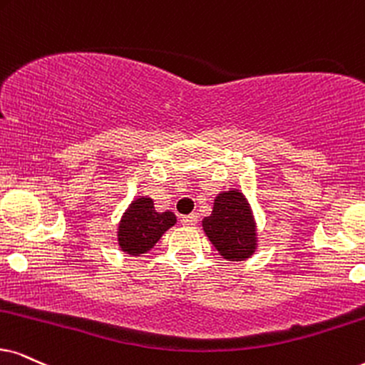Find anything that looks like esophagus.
Returning <instances> with one entry per match:
<instances>
[{
    "instance_id": "obj_1",
    "label": "esophagus",
    "mask_w": 365,
    "mask_h": 365,
    "mask_svg": "<svg viewBox=\"0 0 365 365\" xmlns=\"http://www.w3.org/2000/svg\"><path fill=\"white\" fill-rule=\"evenodd\" d=\"M197 220H198L197 214H188V215H183L180 222H182L183 225H195Z\"/></svg>"
}]
</instances>
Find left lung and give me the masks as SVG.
Instances as JSON below:
<instances>
[{"label": "left lung", "instance_id": "left-lung-1", "mask_svg": "<svg viewBox=\"0 0 365 365\" xmlns=\"http://www.w3.org/2000/svg\"><path fill=\"white\" fill-rule=\"evenodd\" d=\"M202 225L207 237L225 259L242 261L255 252L256 225L247 200L239 190L219 193L214 210Z\"/></svg>", "mask_w": 365, "mask_h": 365}]
</instances>
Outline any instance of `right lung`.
Instances as JSON below:
<instances>
[{
	"instance_id": "1",
	"label": "right lung",
	"mask_w": 365,
	"mask_h": 365,
	"mask_svg": "<svg viewBox=\"0 0 365 365\" xmlns=\"http://www.w3.org/2000/svg\"><path fill=\"white\" fill-rule=\"evenodd\" d=\"M175 222L173 212H156L151 198H136L119 224V246L128 255H145Z\"/></svg>"
}]
</instances>
